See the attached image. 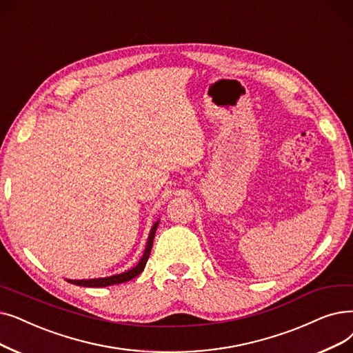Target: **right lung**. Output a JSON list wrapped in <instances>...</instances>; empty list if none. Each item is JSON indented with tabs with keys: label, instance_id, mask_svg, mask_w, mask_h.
Returning <instances> with one entry per match:
<instances>
[{
	"label": "right lung",
	"instance_id": "obj_1",
	"mask_svg": "<svg viewBox=\"0 0 353 353\" xmlns=\"http://www.w3.org/2000/svg\"><path fill=\"white\" fill-rule=\"evenodd\" d=\"M157 226H159V221L154 225H152L151 232L148 235L147 245H145V251H144V254L140 259V263L137 264L134 268H131L125 272L117 274V275H111V277L92 279V280H68V281L72 283V284H76V285H82V287H106V285L127 283V281L135 279L137 275H140L145 268V264L148 261V256H150V252H151V248H152V241H154V235H156V231H157Z\"/></svg>",
	"mask_w": 353,
	"mask_h": 353
}]
</instances>
